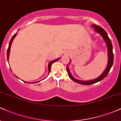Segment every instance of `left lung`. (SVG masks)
I'll use <instances>...</instances> for the list:
<instances>
[{
    "label": "left lung",
    "mask_w": 121,
    "mask_h": 121,
    "mask_svg": "<svg viewBox=\"0 0 121 121\" xmlns=\"http://www.w3.org/2000/svg\"><path fill=\"white\" fill-rule=\"evenodd\" d=\"M94 29L95 32H97V33L99 34L102 36V37H103L104 40H105V43H106V45H107V47H108V65H107L106 68L105 69V70H104V72L102 73V74H101L100 76H99L98 77H97V78L94 79V80H90V81H81V80H77L73 77L72 76V75L70 73V71H69V69H68V66H66V70H67L68 73V76L69 77H70V78L73 80V81L76 82L78 83V84H81V85H91L95 84V83L101 81L103 79L105 78V77L108 75V73L110 70L112 66H113V46H112V42H111V40L109 39V36H108V34L106 32L105 30H104L102 28H101V27H99L98 26H97V25L93 24L91 26ZM70 62V60L69 63Z\"/></svg>",
    "instance_id": "1"
}]
</instances>
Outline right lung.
Here are the masks:
<instances>
[{"label": "right lung", "mask_w": 121, "mask_h": 121, "mask_svg": "<svg viewBox=\"0 0 121 121\" xmlns=\"http://www.w3.org/2000/svg\"><path fill=\"white\" fill-rule=\"evenodd\" d=\"M16 35H17V33H16V34H15L14 35H13V36L12 37L10 41H9V46H8V49H7V60H8V59H9V52H10L11 45L12 41H13V40L14 39V38L15 37V36H16ZM59 59H60V58H59V59H57L55 60L51 61H50L49 62V64H48V72H49V73L50 71H51V65H52V63H53V62H55V61H56L59 60ZM17 78H18V77H17ZM44 79H45V78H44ZM43 80H44V79H43ZM24 81V82H26V83H29V82H26V81ZM39 81H37V82H32V83H36V82H39Z\"/></svg>", "instance_id": "1"}]
</instances>
